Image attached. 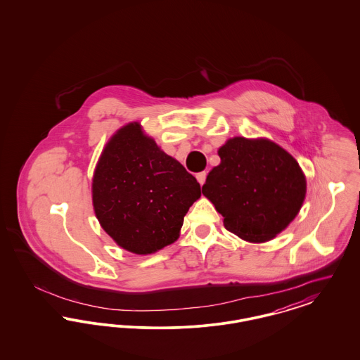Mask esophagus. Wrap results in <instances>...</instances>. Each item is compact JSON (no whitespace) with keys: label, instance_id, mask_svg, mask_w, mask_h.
Returning a JSON list of instances; mask_svg holds the SVG:
<instances>
[{"label":"esophagus","instance_id":"1","mask_svg":"<svg viewBox=\"0 0 360 360\" xmlns=\"http://www.w3.org/2000/svg\"><path fill=\"white\" fill-rule=\"evenodd\" d=\"M195 176H197V181L200 182V185H204V184H205L206 172H198Z\"/></svg>","mask_w":360,"mask_h":360}]
</instances>
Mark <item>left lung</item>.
Masks as SVG:
<instances>
[{
  "label": "left lung",
  "mask_w": 360,
  "mask_h": 360,
  "mask_svg": "<svg viewBox=\"0 0 360 360\" xmlns=\"http://www.w3.org/2000/svg\"><path fill=\"white\" fill-rule=\"evenodd\" d=\"M221 163L206 176L202 194L241 239L275 238L298 214L307 181L297 160L270 140L233 137L219 150Z\"/></svg>",
  "instance_id": "1"
}]
</instances>
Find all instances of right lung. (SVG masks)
Instances as JSON below:
<instances>
[{
  "label": "right lung",
  "instance_id": "add662e5",
  "mask_svg": "<svg viewBox=\"0 0 360 360\" xmlns=\"http://www.w3.org/2000/svg\"><path fill=\"white\" fill-rule=\"evenodd\" d=\"M197 179L144 136L137 122L106 144L93 178V205L105 232L124 250L147 255L178 239Z\"/></svg>",
  "mask_w": 360,
  "mask_h": 360
}]
</instances>
